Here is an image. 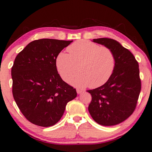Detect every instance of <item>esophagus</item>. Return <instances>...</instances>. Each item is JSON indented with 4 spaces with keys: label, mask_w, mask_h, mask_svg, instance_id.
<instances>
[{
    "label": "esophagus",
    "mask_w": 152,
    "mask_h": 152,
    "mask_svg": "<svg viewBox=\"0 0 152 152\" xmlns=\"http://www.w3.org/2000/svg\"><path fill=\"white\" fill-rule=\"evenodd\" d=\"M76 92L78 94H81L82 92V90H80V89H76Z\"/></svg>",
    "instance_id": "esophagus-1"
}]
</instances>
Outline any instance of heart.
Instances as JSON below:
<instances>
[{"mask_svg": "<svg viewBox=\"0 0 152 152\" xmlns=\"http://www.w3.org/2000/svg\"><path fill=\"white\" fill-rule=\"evenodd\" d=\"M69 54L60 52L56 58L58 72L67 82L77 88H96L108 81L115 66V57L111 49L94 42L80 40L68 47Z\"/></svg>", "mask_w": 152, "mask_h": 152, "instance_id": "heart-1", "label": "heart"}]
</instances>
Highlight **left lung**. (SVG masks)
<instances>
[{
	"instance_id": "obj_1",
	"label": "left lung",
	"mask_w": 152,
	"mask_h": 152,
	"mask_svg": "<svg viewBox=\"0 0 152 152\" xmlns=\"http://www.w3.org/2000/svg\"><path fill=\"white\" fill-rule=\"evenodd\" d=\"M92 41L112 50L115 66L106 83L87 90L92 96L88 111L100 125H117L130 116L136 109L141 90L138 62L132 52L116 40L101 38Z\"/></svg>"
}]
</instances>
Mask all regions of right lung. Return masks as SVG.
Instances as JSON below:
<instances>
[{
  "mask_svg": "<svg viewBox=\"0 0 152 152\" xmlns=\"http://www.w3.org/2000/svg\"><path fill=\"white\" fill-rule=\"evenodd\" d=\"M73 40L44 38L32 41L16 56L11 70L12 94L27 120L49 127L62 118L76 90L62 80L56 58Z\"/></svg>",
  "mask_w": 152,
  "mask_h": 152,
  "instance_id": "1",
  "label": "right lung"
}]
</instances>
